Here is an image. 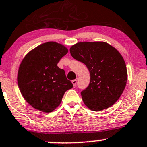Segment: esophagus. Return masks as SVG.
<instances>
[{"label": "esophagus", "instance_id": "34e87169", "mask_svg": "<svg viewBox=\"0 0 147 147\" xmlns=\"http://www.w3.org/2000/svg\"><path fill=\"white\" fill-rule=\"evenodd\" d=\"M77 82H78V80H77V79L73 80H72V84H73V85L75 86H75H76Z\"/></svg>", "mask_w": 147, "mask_h": 147}]
</instances>
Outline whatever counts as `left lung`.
<instances>
[{"label": "left lung", "instance_id": "1", "mask_svg": "<svg viewBox=\"0 0 147 147\" xmlns=\"http://www.w3.org/2000/svg\"><path fill=\"white\" fill-rule=\"evenodd\" d=\"M69 51L73 58L84 63L90 71V84L81 92L86 106L101 111L113 105L127 80V67L119 51L105 42H78Z\"/></svg>", "mask_w": 147, "mask_h": 147}]
</instances>
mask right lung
Instances as JSON below:
<instances>
[{
  "instance_id": "obj_1",
  "label": "right lung",
  "mask_w": 147,
  "mask_h": 147,
  "mask_svg": "<svg viewBox=\"0 0 147 147\" xmlns=\"http://www.w3.org/2000/svg\"><path fill=\"white\" fill-rule=\"evenodd\" d=\"M67 52L61 44L47 42L30 51L22 60L18 84L23 97L35 109L53 112L61 103L65 92L73 87L64 69L57 67Z\"/></svg>"
}]
</instances>
